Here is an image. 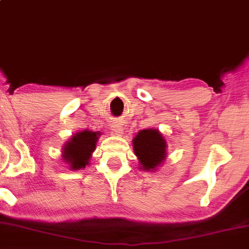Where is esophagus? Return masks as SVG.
<instances>
[{
	"mask_svg": "<svg viewBox=\"0 0 249 249\" xmlns=\"http://www.w3.org/2000/svg\"><path fill=\"white\" fill-rule=\"evenodd\" d=\"M110 128L113 130L114 134H122L124 132V128H122V124L117 121H113L110 124Z\"/></svg>",
	"mask_w": 249,
	"mask_h": 249,
	"instance_id": "34e87169",
	"label": "esophagus"
}]
</instances>
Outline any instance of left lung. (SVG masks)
<instances>
[{
  "label": "left lung",
  "mask_w": 249,
  "mask_h": 249,
  "mask_svg": "<svg viewBox=\"0 0 249 249\" xmlns=\"http://www.w3.org/2000/svg\"><path fill=\"white\" fill-rule=\"evenodd\" d=\"M134 153L143 169H154L166 158V140L156 129H144L133 140Z\"/></svg>",
  "instance_id": "1"
}]
</instances>
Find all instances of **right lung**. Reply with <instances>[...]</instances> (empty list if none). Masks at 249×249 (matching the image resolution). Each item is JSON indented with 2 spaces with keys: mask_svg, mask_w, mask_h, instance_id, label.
I'll return each instance as SVG.
<instances>
[{
  "mask_svg": "<svg viewBox=\"0 0 249 249\" xmlns=\"http://www.w3.org/2000/svg\"><path fill=\"white\" fill-rule=\"evenodd\" d=\"M97 134L94 132L77 133L67 142L63 149V160L71 164V169H80L86 167L90 159L91 153L95 150L97 141ZM100 135V134H99Z\"/></svg>",
  "mask_w": 249,
  "mask_h": 249,
  "instance_id": "1",
  "label": "right lung"
}]
</instances>
